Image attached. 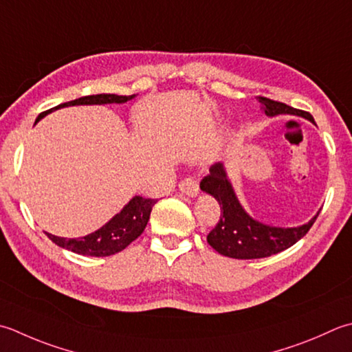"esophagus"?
I'll use <instances>...</instances> for the list:
<instances>
[{
  "mask_svg": "<svg viewBox=\"0 0 352 352\" xmlns=\"http://www.w3.org/2000/svg\"><path fill=\"white\" fill-rule=\"evenodd\" d=\"M180 190L183 194L189 195V197H197L198 192H199V186L195 177H188L184 178V180L180 183Z\"/></svg>",
  "mask_w": 352,
  "mask_h": 352,
  "instance_id": "34e87169",
  "label": "esophagus"
}]
</instances>
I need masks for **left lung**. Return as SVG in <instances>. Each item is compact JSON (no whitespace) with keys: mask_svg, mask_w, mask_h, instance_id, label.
<instances>
[{"mask_svg":"<svg viewBox=\"0 0 352 352\" xmlns=\"http://www.w3.org/2000/svg\"><path fill=\"white\" fill-rule=\"evenodd\" d=\"M258 100L261 103V109L268 117L292 114L304 117L314 123L313 116L307 111H300V109L288 107L282 102L261 98V96ZM209 170L210 174L203 178L199 188L215 198L221 206V217H219L215 229L208 235V243L212 249L224 256L235 259H258L284 252L307 235L320 212L316 213L307 224L298 227H274L264 224L250 217L243 204L239 203L229 177H227L224 163H215Z\"/></svg>","mask_w":352,"mask_h":352,"instance_id":"1","label":"left lung"}]
</instances>
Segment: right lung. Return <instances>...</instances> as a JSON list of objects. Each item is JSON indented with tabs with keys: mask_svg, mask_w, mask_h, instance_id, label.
<instances>
[{
	"mask_svg": "<svg viewBox=\"0 0 352 352\" xmlns=\"http://www.w3.org/2000/svg\"><path fill=\"white\" fill-rule=\"evenodd\" d=\"M135 94L133 96H119V94H93V96H84L76 100H70L60 105L48 109L45 113H41L34 123H38L43 117L48 113L54 111V109L65 108V107H74V105H105V103H125L128 100H133ZM155 204L154 199L143 198L140 195H135L129 199V203L123 208L119 213L109 219V221L102 226L93 233L82 238H60L54 236L52 233L45 232V235L50 238L54 244L62 247V249L74 252L78 254H84V256H111L122 252L123 249L133 243L134 239L139 238L144 227L149 221L151 210Z\"/></svg>",
	"mask_w": 352,
	"mask_h": 352,
	"instance_id": "1",
	"label": "right lung"
}]
</instances>
